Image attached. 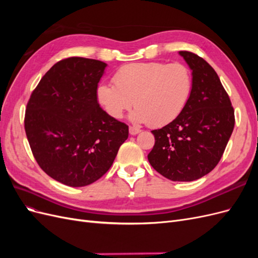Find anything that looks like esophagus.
<instances>
[{
	"instance_id": "esophagus-1",
	"label": "esophagus",
	"mask_w": 258,
	"mask_h": 258,
	"mask_svg": "<svg viewBox=\"0 0 258 258\" xmlns=\"http://www.w3.org/2000/svg\"><path fill=\"white\" fill-rule=\"evenodd\" d=\"M140 132H141V130H140L139 128H136V127H129V134L131 136H137L139 135Z\"/></svg>"
}]
</instances>
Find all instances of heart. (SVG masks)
<instances>
[{
  "mask_svg": "<svg viewBox=\"0 0 258 258\" xmlns=\"http://www.w3.org/2000/svg\"><path fill=\"white\" fill-rule=\"evenodd\" d=\"M114 84L97 88L100 105L112 118L120 119L131 105H137L129 119L137 124L161 127L183 112L190 98L192 77L182 63L138 62L123 66L114 74Z\"/></svg>",
  "mask_w": 258,
  "mask_h": 258,
  "instance_id": "1",
  "label": "heart"
}]
</instances>
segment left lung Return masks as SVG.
Segmentation results:
<instances>
[{
	"label": "left lung",
	"instance_id": "obj_1",
	"mask_svg": "<svg viewBox=\"0 0 258 258\" xmlns=\"http://www.w3.org/2000/svg\"><path fill=\"white\" fill-rule=\"evenodd\" d=\"M178 54L191 70V95L173 121L152 131L155 145L147 158L171 181L190 182L221 160L235 127V111L214 69L192 52Z\"/></svg>",
	"mask_w": 258,
	"mask_h": 258
}]
</instances>
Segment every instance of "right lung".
<instances>
[{
	"label": "right lung",
	"instance_id": "add662e5",
	"mask_svg": "<svg viewBox=\"0 0 258 258\" xmlns=\"http://www.w3.org/2000/svg\"><path fill=\"white\" fill-rule=\"evenodd\" d=\"M107 64L72 57L46 73L27 104L25 129L38 166L56 181L82 187L113 165L128 139L126 123L100 107L98 84Z\"/></svg>",
	"mask_w": 258,
	"mask_h": 258
}]
</instances>
